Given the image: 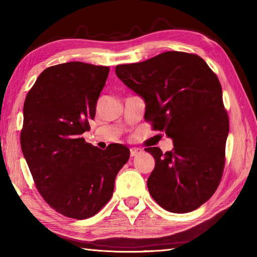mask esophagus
I'll return each mask as SVG.
<instances>
[{
    "instance_id": "esophagus-1",
    "label": "esophagus",
    "mask_w": 257,
    "mask_h": 257,
    "mask_svg": "<svg viewBox=\"0 0 257 257\" xmlns=\"http://www.w3.org/2000/svg\"><path fill=\"white\" fill-rule=\"evenodd\" d=\"M140 154H143V149H140V148H132V149H130V157H137Z\"/></svg>"
}]
</instances>
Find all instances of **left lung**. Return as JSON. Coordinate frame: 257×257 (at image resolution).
<instances>
[{
  "label": "left lung",
  "mask_w": 257,
  "mask_h": 257,
  "mask_svg": "<svg viewBox=\"0 0 257 257\" xmlns=\"http://www.w3.org/2000/svg\"><path fill=\"white\" fill-rule=\"evenodd\" d=\"M116 74L145 99L146 121L174 145L166 154L145 149L156 160L149 193L169 212L198 209L214 194L225 165L230 124L217 76L196 54L173 51L117 65Z\"/></svg>",
  "instance_id": "obj_1"
}]
</instances>
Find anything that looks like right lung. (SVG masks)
<instances>
[{
    "mask_svg": "<svg viewBox=\"0 0 257 257\" xmlns=\"http://www.w3.org/2000/svg\"><path fill=\"white\" fill-rule=\"evenodd\" d=\"M109 67L81 62L43 70L23 107L21 148L38 192L53 210L84 220L113 193L114 179L129 159L121 145L106 150L86 143Z\"/></svg>",
    "mask_w": 257,
    "mask_h": 257,
    "instance_id": "obj_1",
    "label": "right lung"
}]
</instances>
